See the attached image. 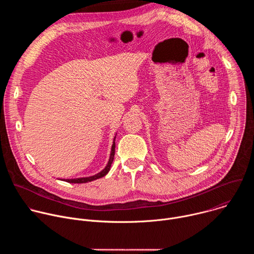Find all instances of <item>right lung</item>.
Returning <instances> with one entry per match:
<instances>
[{
	"label": "right lung",
	"mask_w": 254,
	"mask_h": 254,
	"mask_svg": "<svg viewBox=\"0 0 254 254\" xmlns=\"http://www.w3.org/2000/svg\"><path fill=\"white\" fill-rule=\"evenodd\" d=\"M117 136V134H116ZM116 136L114 137V142L112 146V150H111V155H110V159H108V162L106 164V166L104 167V169L102 171H100L99 173L93 175V176H89V177H82V178H75V179H64L63 181L67 183H72V184H82V183H88L91 182V181L100 179L102 177H104L108 172L111 170L112 164L114 162V157H115V152H116Z\"/></svg>",
	"instance_id": "obj_1"
}]
</instances>
